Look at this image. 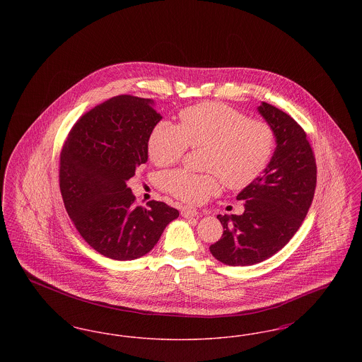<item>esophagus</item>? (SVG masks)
Returning <instances> with one entry per match:
<instances>
[{"mask_svg":"<svg viewBox=\"0 0 362 362\" xmlns=\"http://www.w3.org/2000/svg\"><path fill=\"white\" fill-rule=\"evenodd\" d=\"M180 213H182V216H183L185 218H192V217H197V216H198V210L194 209V207L189 206L182 207Z\"/></svg>","mask_w":362,"mask_h":362,"instance_id":"obj_1","label":"esophagus"}]
</instances>
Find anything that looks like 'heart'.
<instances>
[{
    "label": "heart",
    "mask_w": 362,
    "mask_h": 362,
    "mask_svg": "<svg viewBox=\"0 0 362 362\" xmlns=\"http://www.w3.org/2000/svg\"><path fill=\"white\" fill-rule=\"evenodd\" d=\"M180 124L158 122L148 138V153L157 167L177 163L186 151L205 149L202 168L207 173L171 171L164 176L168 192L185 202H202L218 192L221 180L232 189L255 182L276 151L274 129L267 122L248 119L221 103H201L180 111Z\"/></svg>",
    "instance_id": "1"
}]
</instances>
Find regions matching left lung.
I'll list each match as a JSON object with an SVG mask.
<instances>
[{"label": "left lung", "instance_id": "8db88e82", "mask_svg": "<svg viewBox=\"0 0 362 362\" xmlns=\"http://www.w3.org/2000/svg\"><path fill=\"white\" fill-rule=\"evenodd\" d=\"M258 111L276 132V151L238 195L244 213L217 216L224 233L210 252L228 266L260 263L284 248L303 224L316 189V161L303 127L272 104L263 102Z\"/></svg>", "mask_w": 362, "mask_h": 362}]
</instances>
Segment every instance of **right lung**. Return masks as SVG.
Here are the masks:
<instances>
[{
	"label": "right lung",
	"mask_w": 362,
	"mask_h": 362,
	"mask_svg": "<svg viewBox=\"0 0 362 362\" xmlns=\"http://www.w3.org/2000/svg\"><path fill=\"white\" fill-rule=\"evenodd\" d=\"M160 121L153 100L115 96L76 122L62 148L59 189L65 209L83 239L107 258L144 257L179 217L164 202L136 206L126 185L148 161V138Z\"/></svg>",
	"instance_id": "right-lung-1"
}]
</instances>
